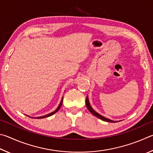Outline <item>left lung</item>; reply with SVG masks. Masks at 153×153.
I'll list each match as a JSON object with an SVG mask.
<instances>
[{
	"label": "left lung",
	"instance_id": "obj_1",
	"mask_svg": "<svg viewBox=\"0 0 153 153\" xmlns=\"http://www.w3.org/2000/svg\"><path fill=\"white\" fill-rule=\"evenodd\" d=\"M85 103H86V105H87V109H89V111L93 115H94L95 116L97 117L98 118H100L101 120H103V121H105V122H112V123H115V122H117V121H113V120H109V119H108L106 118V117H103L101 116V115H100V114H98L97 112H96L94 109H93L92 108V107L90 105V103H89V98H88V97L87 96V98H86V101H85Z\"/></svg>",
	"mask_w": 153,
	"mask_h": 153
}]
</instances>
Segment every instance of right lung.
Returning <instances> with one entry per match:
<instances>
[{
	"mask_svg": "<svg viewBox=\"0 0 153 153\" xmlns=\"http://www.w3.org/2000/svg\"><path fill=\"white\" fill-rule=\"evenodd\" d=\"M62 101H63V97L62 98V100H61V101H60V104H59V105H58V107L57 108V109H56L54 111H53V112H52V113H50V114H47V115H45V116H41V117H35V118H36V119H42V118H44V117H49V116H52V115L56 114V112H57V111L59 110V109H60V108H61L62 104ZM28 116V117H31L29 116Z\"/></svg>",
	"mask_w": 153,
	"mask_h": 153,
	"instance_id": "1",
	"label": "right lung"
}]
</instances>
